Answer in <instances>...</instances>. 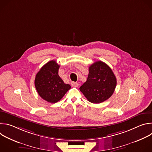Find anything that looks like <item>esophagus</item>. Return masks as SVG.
<instances>
[{"label":"esophagus","instance_id":"obj_1","mask_svg":"<svg viewBox=\"0 0 152 152\" xmlns=\"http://www.w3.org/2000/svg\"><path fill=\"white\" fill-rule=\"evenodd\" d=\"M71 85L73 86V87H77L79 84H78V83H77V82H72L71 83Z\"/></svg>","mask_w":152,"mask_h":152}]
</instances>
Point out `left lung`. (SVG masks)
<instances>
[{
    "label": "left lung",
    "instance_id": "obj_1",
    "mask_svg": "<svg viewBox=\"0 0 152 152\" xmlns=\"http://www.w3.org/2000/svg\"><path fill=\"white\" fill-rule=\"evenodd\" d=\"M116 85L117 79L111 69L99 61L90 66L87 80L79 90L89 102L100 103L113 95Z\"/></svg>",
    "mask_w": 152,
    "mask_h": 152
}]
</instances>
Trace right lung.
<instances>
[{
  "instance_id": "1",
  "label": "right lung",
  "mask_w": 152,
  "mask_h": 152,
  "mask_svg": "<svg viewBox=\"0 0 152 152\" xmlns=\"http://www.w3.org/2000/svg\"><path fill=\"white\" fill-rule=\"evenodd\" d=\"M59 68L56 61H50L41 67L35 79V88L39 96L52 103L59 101L71 88L58 75Z\"/></svg>"
}]
</instances>
